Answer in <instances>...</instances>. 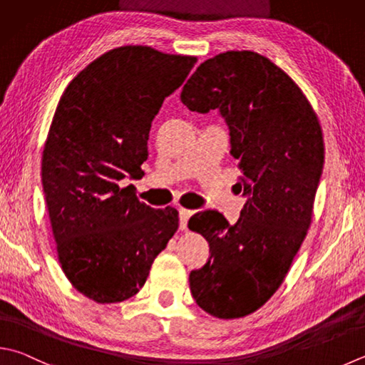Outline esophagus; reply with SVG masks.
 Here are the masks:
<instances>
[{"mask_svg": "<svg viewBox=\"0 0 365 365\" xmlns=\"http://www.w3.org/2000/svg\"><path fill=\"white\" fill-rule=\"evenodd\" d=\"M178 211H180V229L187 230V221H189V217L194 215V211L187 210V208H182V206Z\"/></svg>", "mask_w": 365, "mask_h": 365, "instance_id": "obj_1", "label": "esophagus"}]
</instances>
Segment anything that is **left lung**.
<instances>
[{"instance_id":"1","label":"left lung","mask_w":365,"mask_h":365,"mask_svg":"<svg viewBox=\"0 0 365 365\" xmlns=\"http://www.w3.org/2000/svg\"><path fill=\"white\" fill-rule=\"evenodd\" d=\"M190 111L219 109L247 200L230 225L216 210L189 219L210 259L189 274L198 307L219 319L257 312L278 291L312 224L324 165L319 119L300 87L264 55L229 51L208 58L185 82Z\"/></svg>"}]
</instances>
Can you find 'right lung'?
<instances>
[{"label":"right lung","instance_id":"add662e5","mask_svg":"<svg viewBox=\"0 0 365 365\" xmlns=\"http://www.w3.org/2000/svg\"><path fill=\"white\" fill-rule=\"evenodd\" d=\"M195 63L122 46L76 76L55 109L41 162L46 205L61 270L97 304L140 292L180 227L176 208H150L120 181L143 178L153 119Z\"/></svg>","mask_w":365,"mask_h":365}]
</instances>
